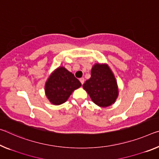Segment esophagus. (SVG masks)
<instances>
[{"mask_svg": "<svg viewBox=\"0 0 159 159\" xmlns=\"http://www.w3.org/2000/svg\"><path fill=\"white\" fill-rule=\"evenodd\" d=\"M79 80H80V82L81 83V84H84V80H85V79H84V78H80V79H79Z\"/></svg>", "mask_w": 159, "mask_h": 159, "instance_id": "1", "label": "esophagus"}]
</instances>
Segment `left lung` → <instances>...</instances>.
Here are the masks:
<instances>
[{
  "instance_id": "1",
  "label": "left lung",
  "mask_w": 159,
  "mask_h": 159,
  "mask_svg": "<svg viewBox=\"0 0 159 159\" xmlns=\"http://www.w3.org/2000/svg\"><path fill=\"white\" fill-rule=\"evenodd\" d=\"M83 88L93 102L100 107L110 106L118 96V88L115 75L107 64H95L91 69V77Z\"/></svg>"
}]
</instances>
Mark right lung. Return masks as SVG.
Wrapping results in <instances>:
<instances>
[{
  "mask_svg": "<svg viewBox=\"0 0 159 159\" xmlns=\"http://www.w3.org/2000/svg\"><path fill=\"white\" fill-rule=\"evenodd\" d=\"M81 84L64 67H59L50 75L45 84V93L53 105H59L69 99L74 90Z\"/></svg>",
  "mask_w": 159,
  "mask_h": 159,
  "instance_id": "obj_1",
  "label": "right lung"
}]
</instances>
